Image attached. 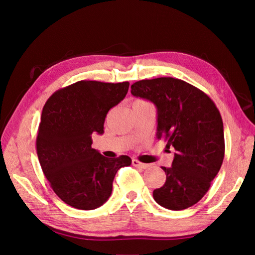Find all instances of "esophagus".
I'll use <instances>...</instances> for the list:
<instances>
[{
    "label": "esophagus",
    "instance_id": "esophagus-1",
    "mask_svg": "<svg viewBox=\"0 0 255 255\" xmlns=\"http://www.w3.org/2000/svg\"><path fill=\"white\" fill-rule=\"evenodd\" d=\"M132 165L136 166V167H140V169H147L149 166L148 164H145V163H141L139 161H137V159H132Z\"/></svg>",
    "mask_w": 255,
    "mask_h": 255
}]
</instances>
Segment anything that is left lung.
Returning a JSON list of instances; mask_svg holds the SVG:
<instances>
[{
    "instance_id": "8db88e82",
    "label": "left lung",
    "mask_w": 255,
    "mask_h": 255,
    "mask_svg": "<svg viewBox=\"0 0 255 255\" xmlns=\"http://www.w3.org/2000/svg\"><path fill=\"white\" fill-rule=\"evenodd\" d=\"M131 94L154 103L156 137L175 149L172 166L162 167L166 181L154 190V199L166 209H187L206 195L223 164L225 140L219 110L205 92L173 77L135 82Z\"/></svg>"
}]
</instances>
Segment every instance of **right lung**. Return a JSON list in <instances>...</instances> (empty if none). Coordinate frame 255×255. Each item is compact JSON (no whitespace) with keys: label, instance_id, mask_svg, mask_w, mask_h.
I'll list each match as a JSON object with an SVG mask.
<instances>
[{"label":"right lung","instance_id":"add662e5","mask_svg":"<svg viewBox=\"0 0 255 255\" xmlns=\"http://www.w3.org/2000/svg\"><path fill=\"white\" fill-rule=\"evenodd\" d=\"M129 83L79 81L56 91L45 103L38 128V158L54 192L76 209L102 206L112 192L127 155L109 158L91 147L92 133H103L108 111L124 100Z\"/></svg>","mask_w":255,"mask_h":255}]
</instances>
